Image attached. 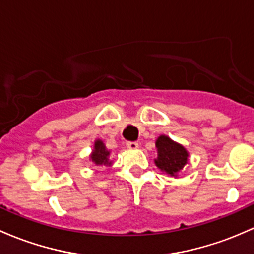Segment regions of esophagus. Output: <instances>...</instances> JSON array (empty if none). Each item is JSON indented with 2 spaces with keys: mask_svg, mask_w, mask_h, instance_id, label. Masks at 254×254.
Instances as JSON below:
<instances>
[{
  "mask_svg": "<svg viewBox=\"0 0 254 254\" xmlns=\"http://www.w3.org/2000/svg\"><path fill=\"white\" fill-rule=\"evenodd\" d=\"M127 147L129 149H136L138 147V143L135 142V141H129V142H127Z\"/></svg>",
  "mask_w": 254,
  "mask_h": 254,
  "instance_id": "esophagus-1",
  "label": "esophagus"
}]
</instances>
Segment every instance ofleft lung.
Listing matches in <instances>:
<instances>
[{
  "instance_id": "1",
  "label": "left lung",
  "mask_w": 254,
  "mask_h": 254,
  "mask_svg": "<svg viewBox=\"0 0 254 254\" xmlns=\"http://www.w3.org/2000/svg\"><path fill=\"white\" fill-rule=\"evenodd\" d=\"M156 147L158 152V157L154 159L156 165L162 172L175 178L188 163L189 152L184 146L165 135H161L157 138Z\"/></svg>"
}]
</instances>
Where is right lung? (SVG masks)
I'll return each instance as SVG.
<instances>
[{"label": "right lung", "mask_w": 254, "mask_h": 254, "mask_svg": "<svg viewBox=\"0 0 254 254\" xmlns=\"http://www.w3.org/2000/svg\"><path fill=\"white\" fill-rule=\"evenodd\" d=\"M109 153L111 152L106 148L105 143L101 140H96L90 158L96 165H111L112 161H109Z\"/></svg>", "instance_id": "add662e5"}]
</instances>
